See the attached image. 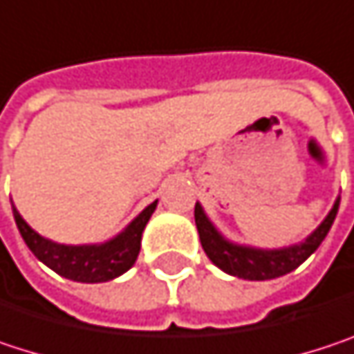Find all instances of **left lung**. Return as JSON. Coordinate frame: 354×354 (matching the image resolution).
Here are the masks:
<instances>
[{"instance_id": "obj_1", "label": "left lung", "mask_w": 354, "mask_h": 354, "mask_svg": "<svg viewBox=\"0 0 354 354\" xmlns=\"http://www.w3.org/2000/svg\"><path fill=\"white\" fill-rule=\"evenodd\" d=\"M338 205H340V196L336 198V203H334L332 211L326 215V219L304 242L279 248V250L240 246V244L225 240L217 232V227L209 221V217L205 215V211L198 203L194 205V223L198 230L203 250L215 266H219L223 272L238 277V279L268 281V279H277V277H283V274L295 270L301 262H306L318 250L336 219Z\"/></svg>"}]
</instances>
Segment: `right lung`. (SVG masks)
Returning a JSON list of instances; mask_svg holds the SVG:
<instances>
[{"instance_id":"add662e5","label":"right lung","mask_w":354,"mask_h":354,"mask_svg":"<svg viewBox=\"0 0 354 354\" xmlns=\"http://www.w3.org/2000/svg\"><path fill=\"white\" fill-rule=\"evenodd\" d=\"M156 207H158V201L147 205L118 236H114L104 244L65 246V244L50 242V240L42 238L40 234H36L35 230L22 219L18 209L12 205L16 225H18L26 246L30 248V252L42 264L53 268L57 274L77 281V283H106V281L120 277L122 272H127L139 256L141 234H143L151 213L156 211Z\"/></svg>"}]
</instances>
